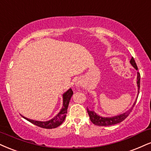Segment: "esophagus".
Wrapping results in <instances>:
<instances>
[{
  "label": "esophagus",
  "mask_w": 151,
  "mask_h": 151,
  "mask_svg": "<svg viewBox=\"0 0 151 151\" xmlns=\"http://www.w3.org/2000/svg\"><path fill=\"white\" fill-rule=\"evenodd\" d=\"M81 84V83L80 82V81H77V82L76 83V85H77V86H80Z\"/></svg>",
  "instance_id": "34e87169"
}]
</instances>
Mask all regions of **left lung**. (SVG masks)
Here are the masks:
<instances>
[{
  "mask_svg": "<svg viewBox=\"0 0 151 151\" xmlns=\"http://www.w3.org/2000/svg\"><path fill=\"white\" fill-rule=\"evenodd\" d=\"M131 64H132L135 68H137V63H135V60H134V58L132 57V59L130 60ZM140 73L138 72V76H137V85H138V92L139 93V89H140ZM136 102L134 103L133 106H132V108H130L129 110H128L127 112H124V113L121 114L119 115L115 116V117H102L101 116L96 115L95 112L93 111H91V110H88L87 108V112H88V115H89V118L91 121L92 122V123H93L95 125H97V126H110V125H113L118 124V123L121 122L123 120H124L127 117H128L129 115L130 114V112H132V110H133V108L134 105L136 104Z\"/></svg>",
  "mask_w": 151,
  "mask_h": 151,
  "instance_id": "obj_1",
  "label": "left lung"
}]
</instances>
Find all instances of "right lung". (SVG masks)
<instances>
[{"instance_id":"obj_1","label":"right lung","mask_w":151,"mask_h":151,"mask_svg":"<svg viewBox=\"0 0 151 151\" xmlns=\"http://www.w3.org/2000/svg\"><path fill=\"white\" fill-rule=\"evenodd\" d=\"M73 95V91L70 88L68 91H66L63 94V106L60 111L59 113L53 117L52 119L49 121L46 122H39V121H35L32 120V119H29L28 118H26L23 117L24 119H26L27 121L30 122L32 124L36 125V126L39 127L44 128V129H53L59 127L62 123L63 122L66 117L67 111H68V108L69 105V103H70V99L72 96Z\"/></svg>"}]
</instances>
